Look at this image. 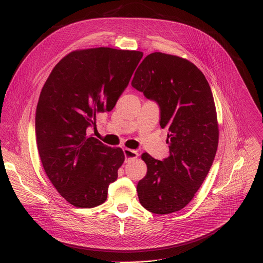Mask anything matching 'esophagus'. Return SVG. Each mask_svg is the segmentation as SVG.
I'll return each instance as SVG.
<instances>
[{"label":"esophagus","instance_id":"obj_1","mask_svg":"<svg viewBox=\"0 0 263 263\" xmlns=\"http://www.w3.org/2000/svg\"><path fill=\"white\" fill-rule=\"evenodd\" d=\"M124 154H125V158L126 161H129L130 159H134L138 157V152L135 151V149H131V148H124Z\"/></svg>","mask_w":263,"mask_h":263}]
</instances>
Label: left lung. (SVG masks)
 Listing matches in <instances>:
<instances>
[{
  "mask_svg": "<svg viewBox=\"0 0 263 263\" xmlns=\"http://www.w3.org/2000/svg\"><path fill=\"white\" fill-rule=\"evenodd\" d=\"M131 84L159 105L160 126L168 130L170 143V156L163 161L141 155L147 172L137 184L139 202L156 214L179 211L194 199L217 149L218 125L209 83L191 61L155 52L139 64Z\"/></svg>",
  "mask_w": 263,
  "mask_h": 263,
  "instance_id": "8db88e82",
  "label": "left lung"
}]
</instances>
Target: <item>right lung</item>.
Instances as JSON below:
<instances>
[{
	"label": "right lung",
	"mask_w": 263,
	"mask_h": 263,
	"mask_svg": "<svg viewBox=\"0 0 263 263\" xmlns=\"http://www.w3.org/2000/svg\"><path fill=\"white\" fill-rule=\"evenodd\" d=\"M139 51L92 48L70 52L53 68L36 108L35 133L44 170L60 196L78 208L107 199L125 160L121 147L87 136L111 111L142 58Z\"/></svg>",
	"instance_id": "right-lung-1"
}]
</instances>
